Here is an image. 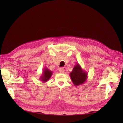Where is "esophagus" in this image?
<instances>
[{"label": "esophagus", "instance_id": "1", "mask_svg": "<svg viewBox=\"0 0 123 123\" xmlns=\"http://www.w3.org/2000/svg\"><path fill=\"white\" fill-rule=\"evenodd\" d=\"M59 71L61 73H64L65 72V70L64 68H60L59 70Z\"/></svg>", "mask_w": 123, "mask_h": 123}]
</instances>
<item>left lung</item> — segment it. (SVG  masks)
<instances>
[{"instance_id":"8db88e82","label":"left lung","mask_w":123,"mask_h":123,"mask_svg":"<svg viewBox=\"0 0 123 123\" xmlns=\"http://www.w3.org/2000/svg\"><path fill=\"white\" fill-rule=\"evenodd\" d=\"M70 76L74 86H77L85 83L87 80L88 74L77 63L74 67L72 72L70 73Z\"/></svg>"}]
</instances>
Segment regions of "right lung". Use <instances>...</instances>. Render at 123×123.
I'll list each match as a JSON object with an SVG mask.
<instances>
[{
    "label": "right lung",
    "instance_id": "obj_1",
    "mask_svg": "<svg viewBox=\"0 0 123 123\" xmlns=\"http://www.w3.org/2000/svg\"><path fill=\"white\" fill-rule=\"evenodd\" d=\"M53 72L52 71L45 67L44 68L42 75L40 76V80L43 83H46L49 80L51 76L52 75Z\"/></svg>",
    "mask_w": 123,
    "mask_h": 123
}]
</instances>
